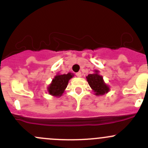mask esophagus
<instances>
[{
    "label": "esophagus",
    "mask_w": 148,
    "mask_h": 148,
    "mask_svg": "<svg viewBox=\"0 0 148 148\" xmlns=\"http://www.w3.org/2000/svg\"><path fill=\"white\" fill-rule=\"evenodd\" d=\"M76 76H77V77H80L81 76H82V73H81L80 71H79V72H77V73H76Z\"/></svg>",
    "instance_id": "34e87169"
}]
</instances>
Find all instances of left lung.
I'll list each match as a JSON object with an SVG mask.
<instances>
[{
	"instance_id": "8db88e82",
	"label": "left lung",
	"mask_w": 148,
	"mask_h": 148,
	"mask_svg": "<svg viewBox=\"0 0 148 148\" xmlns=\"http://www.w3.org/2000/svg\"><path fill=\"white\" fill-rule=\"evenodd\" d=\"M94 72V73L89 74L86 76V79L89 85L95 92V95L99 96L109 92L110 90L109 86L106 85L102 76L99 75V71L95 70Z\"/></svg>"
}]
</instances>
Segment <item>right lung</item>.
Wrapping results in <instances>:
<instances>
[{
	"mask_svg": "<svg viewBox=\"0 0 148 148\" xmlns=\"http://www.w3.org/2000/svg\"><path fill=\"white\" fill-rule=\"evenodd\" d=\"M74 76L72 73L68 74H57L47 87L49 95L56 97H60L64 93L69 80Z\"/></svg>",
	"mask_w": 148,
	"mask_h": 148,
	"instance_id": "1",
	"label": "right lung"
}]
</instances>
